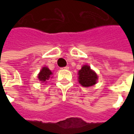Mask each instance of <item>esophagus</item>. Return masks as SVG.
<instances>
[{"label":"esophagus","mask_w":134,"mask_h":134,"mask_svg":"<svg viewBox=\"0 0 134 134\" xmlns=\"http://www.w3.org/2000/svg\"><path fill=\"white\" fill-rule=\"evenodd\" d=\"M62 69H64V70H69V67H63V68H62Z\"/></svg>","instance_id":"obj_1"}]
</instances>
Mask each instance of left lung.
<instances>
[{"instance_id": "1", "label": "left lung", "mask_w": 134, "mask_h": 134, "mask_svg": "<svg viewBox=\"0 0 134 134\" xmlns=\"http://www.w3.org/2000/svg\"><path fill=\"white\" fill-rule=\"evenodd\" d=\"M79 82L83 87H90L96 83L98 76L88 65H84L78 72Z\"/></svg>"}]
</instances>
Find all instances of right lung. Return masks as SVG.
Masks as SVG:
<instances>
[{
  "instance_id": "1",
  "label": "right lung",
  "mask_w": 134,
  "mask_h": 134,
  "mask_svg": "<svg viewBox=\"0 0 134 134\" xmlns=\"http://www.w3.org/2000/svg\"><path fill=\"white\" fill-rule=\"evenodd\" d=\"M52 74V73L51 72V70L48 67H43L42 70L40 71V73L38 74V80L40 81H42L43 82H47V80L49 78Z\"/></svg>"
}]
</instances>
